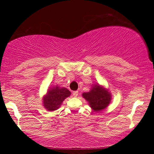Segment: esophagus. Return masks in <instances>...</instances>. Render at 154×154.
Instances as JSON below:
<instances>
[{
	"label": "esophagus",
	"mask_w": 154,
	"mask_h": 154,
	"mask_svg": "<svg viewBox=\"0 0 154 154\" xmlns=\"http://www.w3.org/2000/svg\"><path fill=\"white\" fill-rule=\"evenodd\" d=\"M73 94V97H77L78 94H79V92H78V91L73 92V94Z\"/></svg>",
	"instance_id": "obj_1"
}]
</instances>
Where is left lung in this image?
I'll return each mask as SVG.
<instances>
[{"label": "left lung", "instance_id": "8db88e82", "mask_svg": "<svg viewBox=\"0 0 154 154\" xmlns=\"http://www.w3.org/2000/svg\"><path fill=\"white\" fill-rule=\"evenodd\" d=\"M83 97L89 102L92 109L96 111L106 108L111 100L110 93L97 85L94 86L89 92H84Z\"/></svg>", "mask_w": 154, "mask_h": 154}]
</instances>
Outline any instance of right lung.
<instances>
[{
	"mask_svg": "<svg viewBox=\"0 0 154 154\" xmlns=\"http://www.w3.org/2000/svg\"><path fill=\"white\" fill-rule=\"evenodd\" d=\"M71 92L65 88L56 87L48 92L43 98V106L49 111L57 110L61 106L63 101L70 96Z\"/></svg>",
	"mask_w": 154,
	"mask_h": 154,
	"instance_id": "1",
	"label": "right lung"
}]
</instances>
